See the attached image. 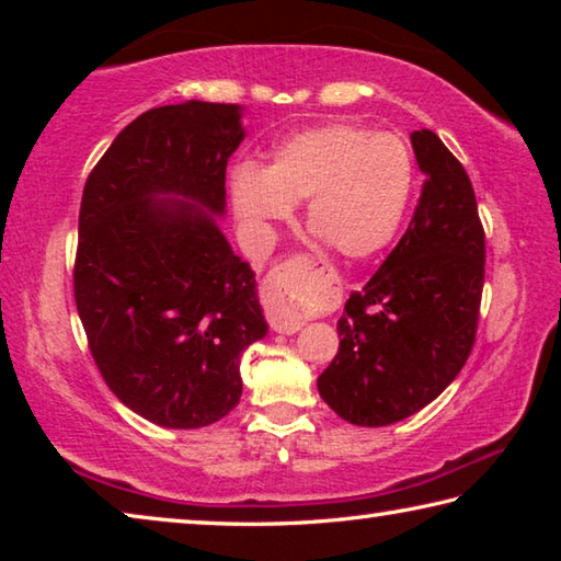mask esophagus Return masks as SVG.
<instances>
[{"mask_svg":"<svg viewBox=\"0 0 561 561\" xmlns=\"http://www.w3.org/2000/svg\"><path fill=\"white\" fill-rule=\"evenodd\" d=\"M301 267L307 270H319V272H327V277L331 282H339L336 272L329 267L327 262H321L317 257H311V254H299L297 260H294ZM264 309H267V321L274 331H279V334H297V331L304 327V319L291 314L287 309V297H284V287L282 284L270 277L267 284H264Z\"/></svg>","mask_w":561,"mask_h":561,"instance_id":"34e87169","label":"esophagus"}]
</instances>
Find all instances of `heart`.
Segmentation results:
<instances>
[{"instance_id":"1","label":"heart","mask_w":561,"mask_h":561,"mask_svg":"<svg viewBox=\"0 0 561 561\" xmlns=\"http://www.w3.org/2000/svg\"><path fill=\"white\" fill-rule=\"evenodd\" d=\"M411 148L393 133L329 121L291 133L274 146L264 170L244 163L230 180L232 207L252 230H267L307 203V222L351 260L381 252L401 227L413 195ZM301 297L291 307H304Z\"/></svg>"}]
</instances>
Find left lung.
I'll use <instances>...</instances> for the list:
<instances>
[{
	"label": "left lung",
	"instance_id": "obj_1",
	"mask_svg": "<svg viewBox=\"0 0 561 561\" xmlns=\"http://www.w3.org/2000/svg\"><path fill=\"white\" fill-rule=\"evenodd\" d=\"M421 201L391 254L339 319L319 396L354 425H391L435 401L468 360L485 284V230L468 173L433 130H413Z\"/></svg>",
	"mask_w": 561,
	"mask_h": 561
}]
</instances>
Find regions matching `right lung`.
I'll return each mask as SVG.
<instances>
[{"mask_svg": "<svg viewBox=\"0 0 561 561\" xmlns=\"http://www.w3.org/2000/svg\"><path fill=\"white\" fill-rule=\"evenodd\" d=\"M240 116L234 103L150 108L83 185L73 297L91 356L118 401L163 428L230 413L244 348L267 334L254 272L213 220Z\"/></svg>", "mask_w": 561, "mask_h": 561, "instance_id": "1", "label": "right lung"}]
</instances>
